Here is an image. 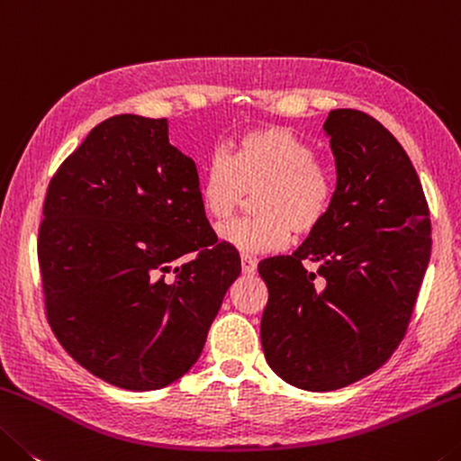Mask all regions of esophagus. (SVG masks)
<instances>
[{
    "instance_id": "obj_1",
    "label": "esophagus",
    "mask_w": 461,
    "mask_h": 461,
    "mask_svg": "<svg viewBox=\"0 0 461 461\" xmlns=\"http://www.w3.org/2000/svg\"><path fill=\"white\" fill-rule=\"evenodd\" d=\"M240 267H243L245 276H253L258 271V261L251 255H240Z\"/></svg>"
}]
</instances>
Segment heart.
I'll return each instance as SVG.
<instances>
[{
    "mask_svg": "<svg viewBox=\"0 0 461 461\" xmlns=\"http://www.w3.org/2000/svg\"><path fill=\"white\" fill-rule=\"evenodd\" d=\"M255 194V216L222 226L224 243L245 253H269L321 229L333 208L337 179L316 150L284 126H261L240 134L230 153L218 150L203 163L202 208L224 222Z\"/></svg>",
    "mask_w": 461,
    "mask_h": 461,
    "instance_id": "b5f03b06",
    "label": "heart"
}]
</instances>
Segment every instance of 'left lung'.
Instances as JSON below:
<instances>
[{
  "label": "left lung",
  "instance_id": "1",
  "mask_svg": "<svg viewBox=\"0 0 461 461\" xmlns=\"http://www.w3.org/2000/svg\"><path fill=\"white\" fill-rule=\"evenodd\" d=\"M333 208L298 251L259 263L261 345L292 386L329 392L374 374L406 335L431 258V216L409 155L378 120L330 110ZM306 260L320 266L303 267Z\"/></svg>",
  "mask_w": 461,
  "mask_h": 461
}]
</instances>
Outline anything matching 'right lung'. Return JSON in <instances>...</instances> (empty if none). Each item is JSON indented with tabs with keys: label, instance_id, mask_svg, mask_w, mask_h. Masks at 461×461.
Listing matches in <instances>:
<instances>
[{
	"label": "right lung",
	"instance_id": "1",
	"mask_svg": "<svg viewBox=\"0 0 461 461\" xmlns=\"http://www.w3.org/2000/svg\"><path fill=\"white\" fill-rule=\"evenodd\" d=\"M42 214L44 314L65 351L124 390L181 378L240 258L210 226L198 169L169 142L167 120L97 124L52 176Z\"/></svg>",
	"mask_w": 461,
	"mask_h": 461
}]
</instances>
